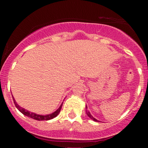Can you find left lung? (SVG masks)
Instances as JSON below:
<instances>
[{
    "label": "left lung",
    "mask_w": 148,
    "mask_h": 148,
    "mask_svg": "<svg viewBox=\"0 0 148 148\" xmlns=\"http://www.w3.org/2000/svg\"><path fill=\"white\" fill-rule=\"evenodd\" d=\"M87 108H88V107H87V106H86V114H87V115H88V117H89V118H90V119H92V120H94V121H96V122H99V121H98V120H97V119H95V118H94V117H93V116H92V115H91V113H90V112L88 111V110H87Z\"/></svg>",
    "instance_id": "left-lung-1"
}]
</instances>
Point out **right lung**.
<instances>
[{
    "label": "right lung",
    "mask_w": 148,
    "mask_h": 148,
    "mask_svg": "<svg viewBox=\"0 0 148 148\" xmlns=\"http://www.w3.org/2000/svg\"><path fill=\"white\" fill-rule=\"evenodd\" d=\"M12 98H13V101H14V103L15 106H16V108H17L18 111L21 112V113H23L24 115H26V116L28 117V118H33V119H34V120H39V121H40V120H51V119L56 118V117L57 115L59 114V113H60L61 108H62V103H61L60 107L58 108L56 111L55 112H53V113H51V114L39 115V114H36V113H33V112H30L29 111H28V110L25 109V108H22V107L20 106L19 105L16 103V101H15L14 97L13 96H12Z\"/></svg>",
    "instance_id": "obj_1"
}]
</instances>
